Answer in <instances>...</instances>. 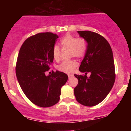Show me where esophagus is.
<instances>
[{
    "label": "esophagus",
    "instance_id": "1",
    "mask_svg": "<svg viewBox=\"0 0 131 131\" xmlns=\"http://www.w3.org/2000/svg\"><path fill=\"white\" fill-rule=\"evenodd\" d=\"M68 78H70L71 77H72V76H73V74H68Z\"/></svg>",
    "mask_w": 131,
    "mask_h": 131
}]
</instances>
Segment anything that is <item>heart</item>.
<instances>
[{"instance_id": "b5f03b06", "label": "heart", "mask_w": 131, "mask_h": 131, "mask_svg": "<svg viewBox=\"0 0 131 131\" xmlns=\"http://www.w3.org/2000/svg\"><path fill=\"white\" fill-rule=\"evenodd\" d=\"M62 50H70V57L82 58L85 55L88 49L86 40L83 37H78L71 34H67L60 40ZM52 55L55 60H59L61 55V49L55 45L52 49ZM78 63L74 60H65L57 66V69L64 73L74 71Z\"/></svg>"}]
</instances>
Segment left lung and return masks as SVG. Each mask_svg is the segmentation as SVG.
I'll list each match as a JSON object with an SVG mask.
<instances>
[{
  "label": "left lung",
  "mask_w": 131,
  "mask_h": 131,
  "mask_svg": "<svg viewBox=\"0 0 131 131\" xmlns=\"http://www.w3.org/2000/svg\"><path fill=\"white\" fill-rule=\"evenodd\" d=\"M88 42V49L79 70L86 75L74 76L78 79L74 94L76 100L87 106L102 102L107 96L115 81L113 55L110 45L102 36L90 31H78Z\"/></svg>",
  "instance_id": "obj_1"
}]
</instances>
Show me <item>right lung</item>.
<instances>
[{
    "mask_svg": "<svg viewBox=\"0 0 131 131\" xmlns=\"http://www.w3.org/2000/svg\"><path fill=\"white\" fill-rule=\"evenodd\" d=\"M58 36L40 32L25 40L19 49L16 75L27 98L40 107H50L60 100L61 88L68 80L67 74L56 71L46 76L53 60L52 49Z\"/></svg>",
    "mask_w": 131,
    "mask_h": 131,
    "instance_id": "add662e5",
    "label": "right lung"
}]
</instances>
